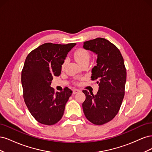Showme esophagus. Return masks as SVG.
Masks as SVG:
<instances>
[{
  "label": "esophagus",
  "mask_w": 152,
  "mask_h": 152,
  "mask_svg": "<svg viewBox=\"0 0 152 152\" xmlns=\"http://www.w3.org/2000/svg\"><path fill=\"white\" fill-rule=\"evenodd\" d=\"M80 91L79 90V89H73V94H76V93H79Z\"/></svg>",
  "instance_id": "34e87169"
}]
</instances>
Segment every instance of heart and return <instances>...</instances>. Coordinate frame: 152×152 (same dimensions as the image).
Masks as SVG:
<instances>
[{
  "mask_svg": "<svg viewBox=\"0 0 152 152\" xmlns=\"http://www.w3.org/2000/svg\"><path fill=\"white\" fill-rule=\"evenodd\" d=\"M91 55L90 53L87 51V50L84 49H79L77 50L74 53V58L75 61L80 65V64L84 63L85 62H89L90 59ZM66 61H64L62 65V68L65 66Z\"/></svg>",
  "mask_w": 152,
  "mask_h": 152,
  "instance_id": "heart-1",
  "label": "heart"
}]
</instances>
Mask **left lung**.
I'll list each match as a JSON object with an SVG mask.
<instances>
[{
  "label": "left lung",
  "instance_id": "8db88e82",
  "mask_svg": "<svg viewBox=\"0 0 152 152\" xmlns=\"http://www.w3.org/2000/svg\"><path fill=\"white\" fill-rule=\"evenodd\" d=\"M83 48L97 55V65L92 69L91 80H97L98 91L84 90L86 100L82 108L87 120L95 125L112 121L118 113L125 93L126 69L118 49L103 38L84 42Z\"/></svg>",
  "mask_w": 152,
  "mask_h": 152
}]
</instances>
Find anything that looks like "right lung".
<instances>
[{"mask_svg":"<svg viewBox=\"0 0 152 152\" xmlns=\"http://www.w3.org/2000/svg\"><path fill=\"white\" fill-rule=\"evenodd\" d=\"M75 43H45L27 56L21 72L23 98L29 112L37 121L51 126L61 120L72 91L65 87L54 93L50 87L54 76L61 74V66Z\"/></svg>","mask_w":152,"mask_h":152,"instance_id":"obj_1","label":"right lung"}]
</instances>
